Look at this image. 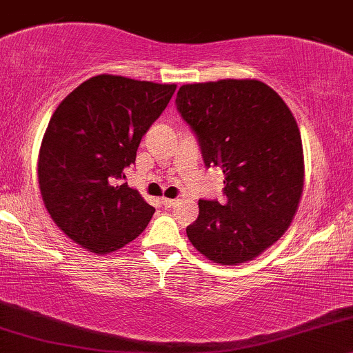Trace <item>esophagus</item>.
<instances>
[{"label":"esophagus","mask_w":353,"mask_h":353,"mask_svg":"<svg viewBox=\"0 0 353 353\" xmlns=\"http://www.w3.org/2000/svg\"><path fill=\"white\" fill-rule=\"evenodd\" d=\"M178 203V199H172V198H162V204L165 208H175Z\"/></svg>","instance_id":"esophagus-1"}]
</instances>
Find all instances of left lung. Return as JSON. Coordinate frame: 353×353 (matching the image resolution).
<instances>
[{
    "label": "left lung",
    "mask_w": 353,
    "mask_h": 353,
    "mask_svg": "<svg viewBox=\"0 0 353 353\" xmlns=\"http://www.w3.org/2000/svg\"><path fill=\"white\" fill-rule=\"evenodd\" d=\"M176 108L198 136L206 167L223 170L228 196V204L199 199L186 236L211 262H250L286 232L301 201L296 119L275 90L254 78L183 85Z\"/></svg>",
    "instance_id": "1"
}]
</instances>
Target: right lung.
I'll return each instance as SVG.
<instances>
[{"instance_id": "right-lung-1", "label": "right lung", "mask_w": 353, "mask_h": 353, "mask_svg": "<svg viewBox=\"0 0 353 353\" xmlns=\"http://www.w3.org/2000/svg\"><path fill=\"white\" fill-rule=\"evenodd\" d=\"M175 90V83L103 73L73 90L52 114L39 150V188L57 228L83 249L119 250L154 216L141 193L119 181Z\"/></svg>"}]
</instances>
